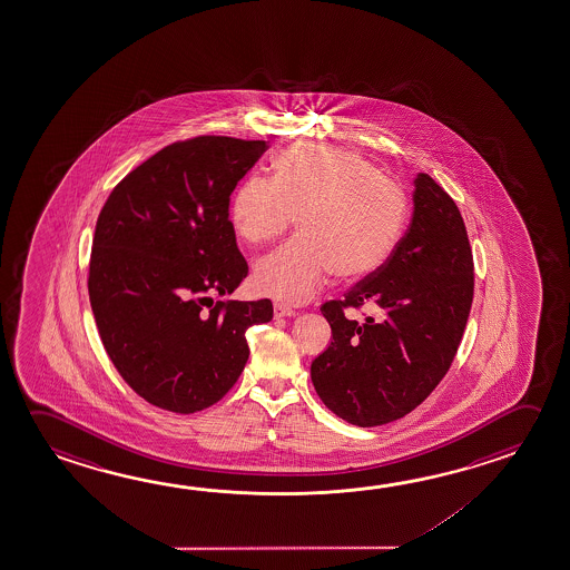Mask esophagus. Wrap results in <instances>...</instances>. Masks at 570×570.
I'll return each mask as SVG.
<instances>
[{
    "mask_svg": "<svg viewBox=\"0 0 570 570\" xmlns=\"http://www.w3.org/2000/svg\"><path fill=\"white\" fill-rule=\"evenodd\" d=\"M296 312L289 308L288 304H284V302H274V316L276 317H286L294 316Z\"/></svg>",
    "mask_w": 570,
    "mask_h": 570,
    "instance_id": "1",
    "label": "esophagus"
}]
</instances>
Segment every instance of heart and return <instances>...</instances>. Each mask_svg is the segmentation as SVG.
<instances>
[{"instance_id":"1","label":"heart","mask_w":570,"mask_h":570,"mask_svg":"<svg viewBox=\"0 0 570 570\" xmlns=\"http://www.w3.org/2000/svg\"><path fill=\"white\" fill-rule=\"evenodd\" d=\"M298 215V236L254 266L262 294L306 302L336 272L354 281L377 271L402 236L407 198L352 150L294 145L274 160V178L248 175L230 198V220L248 244L271 243Z\"/></svg>"}]
</instances>
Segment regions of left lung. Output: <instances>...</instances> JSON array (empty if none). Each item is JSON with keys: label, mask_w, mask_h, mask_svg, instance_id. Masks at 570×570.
<instances>
[{"label": "left lung", "mask_w": 570, "mask_h": 570, "mask_svg": "<svg viewBox=\"0 0 570 570\" xmlns=\"http://www.w3.org/2000/svg\"><path fill=\"white\" fill-rule=\"evenodd\" d=\"M410 228L392 256L322 314L332 342L312 362L320 400L337 417L374 428L415 410L448 374L473 302V254L458 205L420 173ZM375 303L380 321L343 308Z\"/></svg>", "instance_id": "8db88e82"}]
</instances>
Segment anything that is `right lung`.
<instances>
[{
    "label": "right lung",
    "mask_w": 570,
    "mask_h": 570,
    "mask_svg": "<svg viewBox=\"0 0 570 570\" xmlns=\"http://www.w3.org/2000/svg\"><path fill=\"white\" fill-rule=\"evenodd\" d=\"M266 140L173 142L122 178L95 226L89 299L112 365L142 400L195 413L223 400L248 362L246 330L271 299L215 302L248 276L230 195Z\"/></svg>",
    "instance_id": "obj_1"
}]
</instances>
